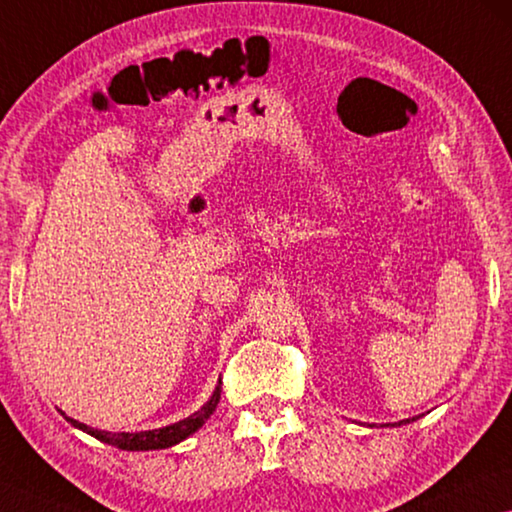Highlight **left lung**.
Returning <instances> with one entry per match:
<instances>
[{
	"instance_id": "obj_1",
	"label": "left lung",
	"mask_w": 512,
	"mask_h": 512,
	"mask_svg": "<svg viewBox=\"0 0 512 512\" xmlns=\"http://www.w3.org/2000/svg\"><path fill=\"white\" fill-rule=\"evenodd\" d=\"M414 421V419H412ZM403 423H410V419H407V421H398V426H403Z\"/></svg>"
}]
</instances>
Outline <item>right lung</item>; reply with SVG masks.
<instances>
[{"label": "right lung", "instance_id": "add662e5", "mask_svg": "<svg viewBox=\"0 0 512 512\" xmlns=\"http://www.w3.org/2000/svg\"><path fill=\"white\" fill-rule=\"evenodd\" d=\"M219 396H222V380L215 387V393H212L210 400L206 405L201 407L199 412H194L192 416H187V419L174 423V426H167V428H160V430H144V432H107V430H96V428H89L84 426V423L75 421V419H66L73 423L75 428H80L84 432H89L91 437L100 439V442L105 444H112V446H119L123 451H155V448H169L178 442H183L192 435V432L199 430L203 423L210 419V414L215 412V407L219 403Z\"/></svg>", "mask_w": 512, "mask_h": 512}]
</instances>
